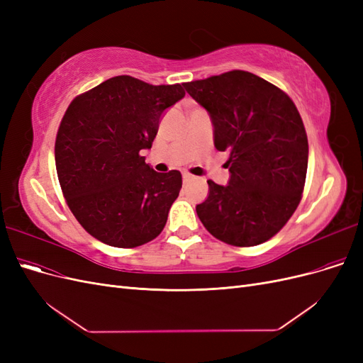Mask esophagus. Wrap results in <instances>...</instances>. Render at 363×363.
Listing matches in <instances>:
<instances>
[{"label":"esophagus","instance_id":"esophagus-1","mask_svg":"<svg viewBox=\"0 0 363 363\" xmlns=\"http://www.w3.org/2000/svg\"><path fill=\"white\" fill-rule=\"evenodd\" d=\"M192 180H194V175H191V174H183V183H184V184L192 182Z\"/></svg>","mask_w":363,"mask_h":363}]
</instances>
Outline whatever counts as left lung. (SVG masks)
Segmentation results:
<instances>
[{"instance_id": "1", "label": "left lung", "mask_w": 363, "mask_h": 363, "mask_svg": "<svg viewBox=\"0 0 363 363\" xmlns=\"http://www.w3.org/2000/svg\"><path fill=\"white\" fill-rule=\"evenodd\" d=\"M183 86L211 115L216 150L228 152V184L207 180L196 215L228 245L267 242L301 201L309 144L298 111L286 92L240 69Z\"/></svg>"}]
</instances>
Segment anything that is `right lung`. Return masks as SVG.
Here are the masks:
<instances>
[{"mask_svg":"<svg viewBox=\"0 0 363 363\" xmlns=\"http://www.w3.org/2000/svg\"><path fill=\"white\" fill-rule=\"evenodd\" d=\"M183 96L179 83L118 75L71 101L56 136V169L72 215L95 239L135 248L160 235L182 174L156 172L139 152L151 148L164 108Z\"/></svg>","mask_w":363,"mask_h":363,"instance_id":"add662e5","label":"right lung"}]
</instances>
